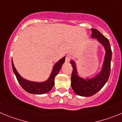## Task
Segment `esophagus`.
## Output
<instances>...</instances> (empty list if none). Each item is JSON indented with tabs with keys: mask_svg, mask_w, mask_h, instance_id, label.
I'll use <instances>...</instances> for the list:
<instances>
[{
	"mask_svg": "<svg viewBox=\"0 0 122 122\" xmlns=\"http://www.w3.org/2000/svg\"><path fill=\"white\" fill-rule=\"evenodd\" d=\"M71 59V56L70 55H67V56H66V58H65V62H69Z\"/></svg>",
	"mask_w": 122,
	"mask_h": 122,
	"instance_id": "34e87169",
	"label": "esophagus"
}]
</instances>
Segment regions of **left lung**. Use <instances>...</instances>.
Returning <instances> with one entry per match:
<instances>
[{
    "label": "left lung",
    "instance_id": "obj_1",
    "mask_svg": "<svg viewBox=\"0 0 122 122\" xmlns=\"http://www.w3.org/2000/svg\"><path fill=\"white\" fill-rule=\"evenodd\" d=\"M91 30L92 31V37L97 38L104 46L106 54L102 70L98 74L91 79H84L79 77L76 70V63L74 61H71V64L73 68L71 77V86L74 92L82 97H91L97 93L107 81L111 72L112 51L109 41L98 30L95 29H91Z\"/></svg>",
    "mask_w": 122,
    "mask_h": 122
}]
</instances>
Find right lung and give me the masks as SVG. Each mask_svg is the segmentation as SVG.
<instances>
[{
  "instance_id": "1",
  "label": "right lung",
  "mask_w": 122,
  "mask_h": 122,
  "mask_svg": "<svg viewBox=\"0 0 122 122\" xmlns=\"http://www.w3.org/2000/svg\"><path fill=\"white\" fill-rule=\"evenodd\" d=\"M65 57L59 60L54 66L52 73L48 80L43 82H35L29 81L24 79L19 75L14 66L13 62L11 60L13 70L17 80L19 82V84L27 92L32 94H43L50 91L54 85V79L57 74H58L62 65L65 62Z\"/></svg>"
}]
</instances>
